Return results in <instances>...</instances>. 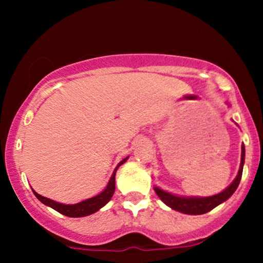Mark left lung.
I'll list each match as a JSON object with an SVG mask.
<instances>
[{
  "instance_id": "8db88e82",
  "label": "left lung",
  "mask_w": 263,
  "mask_h": 263,
  "mask_svg": "<svg viewBox=\"0 0 263 263\" xmlns=\"http://www.w3.org/2000/svg\"><path fill=\"white\" fill-rule=\"evenodd\" d=\"M243 163H245V146L242 143L241 144V163L236 178L232 180V183L228 188L222 190L219 194L211 195V197H182V195H176L170 192H165L159 186H155V192L163 203L167 206L172 208L173 210L188 214V215H201V214L208 213V211L213 210L218 205L224 203L234 194L238 184H240L241 177H242Z\"/></svg>"
}]
</instances>
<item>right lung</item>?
<instances>
[{
  "label": "right lung",
  "mask_w": 263,
  "mask_h": 263,
  "mask_svg": "<svg viewBox=\"0 0 263 263\" xmlns=\"http://www.w3.org/2000/svg\"><path fill=\"white\" fill-rule=\"evenodd\" d=\"M127 159H128V157H126L125 159H122V161L117 164V167L115 168L112 176H111L110 180H108L106 188L102 190L100 194L95 195V197H92V198L85 199V200L80 201V203L62 204V203H58V201H54L49 198L42 197V195H39L37 192H34L33 189L32 190L41 203H43L44 205H47V206L57 210L58 213L63 214V215L69 216V218H83V216L91 215V214L96 213L98 210H100L102 206H105V205H106L108 201L111 200V198H112V195L115 193V177H116V171L119 170L120 165L123 164V163L127 161Z\"/></svg>",
  "instance_id": "right-lung-1"
}]
</instances>
